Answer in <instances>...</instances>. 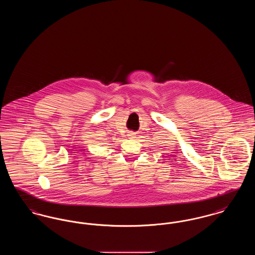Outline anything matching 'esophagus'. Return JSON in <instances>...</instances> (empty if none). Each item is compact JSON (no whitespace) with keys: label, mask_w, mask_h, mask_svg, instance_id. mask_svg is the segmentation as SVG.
I'll use <instances>...</instances> for the list:
<instances>
[{"label":"esophagus","mask_w":255,"mask_h":255,"mask_svg":"<svg viewBox=\"0 0 255 255\" xmlns=\"http://www.w3.org/2000/svg\"><path fill=\"white\" fill-rule=\"evenodd\" d=\"M129 136L131 137V138H133V137H135V133H129Z\"/></svg>","instance_id":"34e87169"}]
</instances>
